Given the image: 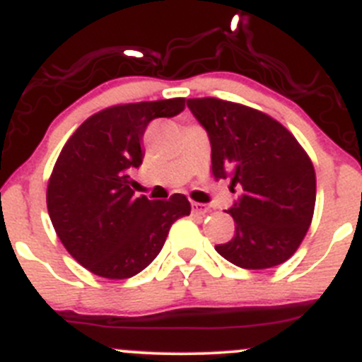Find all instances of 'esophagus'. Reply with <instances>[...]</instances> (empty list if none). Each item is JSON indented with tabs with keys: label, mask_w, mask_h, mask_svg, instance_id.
Instances as JSON below:
<instances>
[{
	"label": "esophagus",
	"mask_w": 362,
	"mask_h": 362,
	"mask_svg": "<svg viewBox=\"0 0 362 362\" xmlns=\"http://www.w3.org/2000/svg\"><path fill=\"white\" fill-rule=\"evenodd\" d=\"M191 209L194 214H202V216H205V214L210 212V209L206 205H203V203H198V202H192L191 203Z\"/></svg>",
	"instance_id": "esophagus-1"
}]
</instances>
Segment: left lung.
Here are the masks:
<instances>
[{
  "label": "left lung",
  "instance_id": "obj_1",
  "mask_svg": "<svg viewBox=\"0 0 362 362\" xmlns=\"http://www.w3.org/2000/svg\"><path fill=\"white\" fill-rule=\"evenodd\" d=\"M187 107L209 134L212 173L230 178L238 192L226 210L235 235L216 245L240 269H270L286 262L313 219L317 180L297 139L259 111L212 99H187Z\"/></svg>",
  "mask_w": 362,
  "mask_h": 362
}]
</instances>
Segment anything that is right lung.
Wrapping results in <instances>:
<instances>
[{
	"label": "right lung",
	"instance_id": "right-lung-1",
	"mask_svg": "<svg viewBox=\"0 0 362 362\" xmlns=\"http://www.w3.org/2000/svg\"><path fill=\"white\" fill-rule=\"evenodd\" d=\"M184 107L185 99L107 107L63 146L47 185L49 217L66 251L93 274H139L160 252L171 224L191 214L184 194L148 199L131 189L148 124L177 117Z\"/></svg>",
	"mask_w": 362,
	"mask_h": 362
}]
</instances>
